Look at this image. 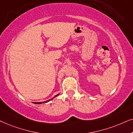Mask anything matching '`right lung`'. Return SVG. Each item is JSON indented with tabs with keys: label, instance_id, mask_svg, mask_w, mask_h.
Here are the masks:
<instances>
[{
	"label": "right lung",
	"instance_id": "right-lung-1",
	"mask_svg": "<svg viewBox=\"0 0 133 133\" xmlns=\"http://www.w3.org/2000/svg\"><path fill=\"white\" fill-rule=\"evenodd\" d=\"M59 95V94H58L56 95L55 96V97H54V98H51V99H50V100H47V101H45V102H34V103H35V104H42V103H47V102H49V101L53 100V99H54V98H55L56 97H57L58 95Z\"/></svg>",
	"mask_w": 133,
	"mask_h": 133
}]
</instances>
